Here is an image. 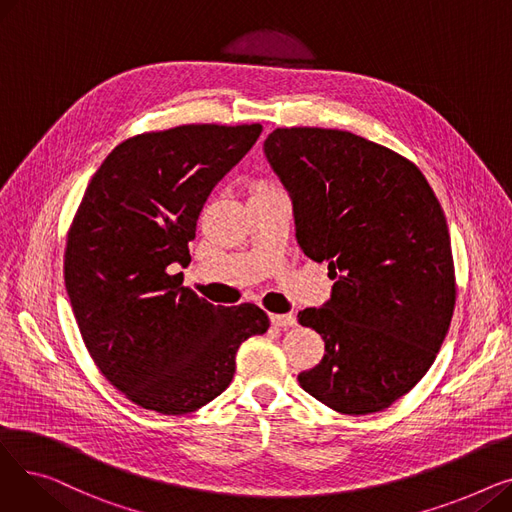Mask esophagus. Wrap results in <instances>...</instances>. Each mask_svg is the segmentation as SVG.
<instances>
[{"label":"esophagus","instance_id":"esophagus-1","mask_svg":"<svg viewBox=\"0 0 512 512\" xmlns=\"http://www.w3.org/2000/svg\"><path fill=\"white\" fill-rule=\"evenodd\" d=\"M270 319H272V326H276V328H292V326H297V317H294L292 313H272L270 315Z\"/></svg>","mask_w":512,"mask_h":512}]
</instances>
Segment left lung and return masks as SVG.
Instances as JSON below:
<instances>
[{"mask_svg":"<svg viewBox=\"0 0 512 512\" xmlns=\"http://www.w3.org/2000/svg\"><path fill=\"white\" fill-rule=\"evenodd\" d=\"M263 153L292 201L297 242L334 280L299 324L326 355L299 384L344 415L388 409L432 367L456 301L450 234L402 155L332 128H276Z\"/></svg>","mask_w":512,"mask_h":512,"instance_id":"1","label":"left lung"}]
</instances>
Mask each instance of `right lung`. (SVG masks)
Here are the masks:
<instances>
[{
  "mask_svg": "<svg viewBox=\"0 0 512 512\" xmlns=\"http://www.w3.org/2000/svg\"><path fill=\"white\" fill-rule=\"evenodd\" d=\"M261 124H186L120 143L68 232L64 280L99 371L128 400L184 415L220 396L238 346L270 328L257 305H211L182 286L199 213Z\"/></svg>",
  "mask_w": 512,
  "mask_h": 512,
  "instance_id": "right-lung-1",
  "label": "right lung"
}]
</instances>
